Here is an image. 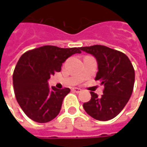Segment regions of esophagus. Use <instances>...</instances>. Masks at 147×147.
<instances>
[{
	"label": "esophagus",
	"instance_id": "1",
	"mask_svg": "<svg viewBox=\"0 0 147 147\" xmlns=\"http://www.w3.org/2000/svg\"><path fill=\"white\" fill-rule=\"evenodd\" d=\"M74 92H76V93H79V92H82V90L80 89V88H74L72 89Z\"/></svg>",
	"mask_w": 147,
	"mask_h": 147
}]
</instances>
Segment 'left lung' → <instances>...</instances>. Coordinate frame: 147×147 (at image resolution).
Returning a JSON list of instances; mask_svg holds the SVG:
<instances>
[{"instance_id": "8db88e82", "label": "left lung", "mask_w": 147, "mask_h": 147, "mask_svg": "<svg viewBox=\"0 0 147 147\" xmlns=\"http://www.w3.org/2000/svg\"><path fill=\"white\" fill-rule=\"evenodd\" d=\"M92 54L98 64L95 80L104 84L103 95L91 92V100L83 104L85 111L93 119L106 121L118 115L133 93L135 71L127 55L105 46L94 45L81 47Z\"/></svg>"}]
</instances>
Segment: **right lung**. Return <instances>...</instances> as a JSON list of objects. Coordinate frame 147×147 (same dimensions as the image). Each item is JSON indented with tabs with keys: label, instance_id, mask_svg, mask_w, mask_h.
<instances>
[{
	"label": "right lung",
	"instance_id": "1",
	"mask_svg": "<svg viewBox=\"0 0 147 147\" xmlns=\"http://www.w3.org/2000/svg\"><path fill=\"white\" fill-rule=\"evenodd\" d=\"M80 47L43 46L24 53L13 74L14 95L23 111L37 123H47L59 115L63 100L70 89L49 88L48 80Z\"/></svg>",
	"mask_w": 147,
	"mask_h": 147
}]
</instances>
